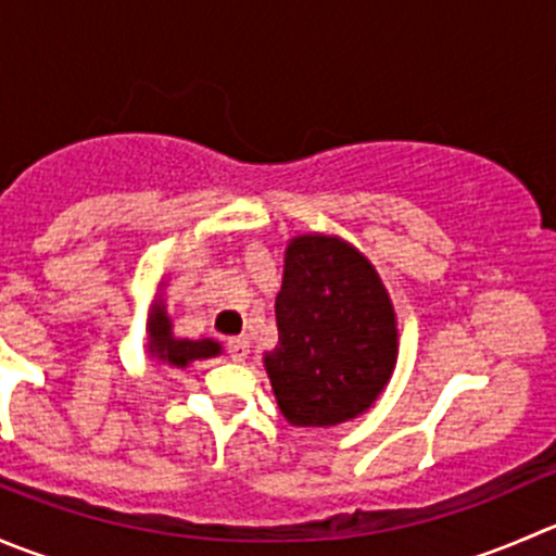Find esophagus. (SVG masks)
Listing matches in <instances>:
<instances>
[{"label": "esophagus", "mask_w": 556, "mask_h": 556, "mask_svg": "<svg viewBox=\"0 0 556 556\" xmlns=\"http://www.w3.org/2000/svg\"><path fill=\"white\" fill-rule=\"evenodd\" d=\"M228 355L237 363L247 361V357H250V339H247V336H237V339L228 341Z\"/></svg>", "instance_id": "34e87169"}]
</instances>
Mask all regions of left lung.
<instances>
[{
  "mask_svg": "<svg viewBox=\"0 0 556 556\" xmlns=\"http://www.w3.org/2000/svg\"><path fill=\"white\" fill-rule=\"evenodd\" d=\"M277 346L263 352L274 397L295 428L363 417L397 363V314L377 266L333 233L285 247Z\"/></svg>",
  "mask_w": 556,
  "mask_h": 556,
  "instance_id": "obj_1",
  "label": "left lung"
}]
</instances>
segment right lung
Returning a JSON list of instances; mask_svg holds the SVG:
<instances>
[{"instance_id": "1", "label": "right lung", "mask_w": 556, "mask_h": 556, "mask_svg": "<svg viewBox=\"0 0 556 556\" xmlns=\"http://www.w3.org/2000/svg\"><path fill=\"white\" fill-rule=\"evenodd\" d=\"M164 290V279L159 282ZM148 355L164 368H188L193 361H210L223 355V344L215 339H179L174 336L172 314L166 312L164 293H155L148 306Z\"/></svg>"}]
</instances>
